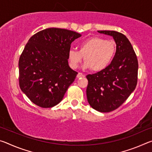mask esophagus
Segmentation results:
<instances>
[{
  "mask_svg": "<svg viewBox=\"0 0 152 152\" xmlns=\"http://www.w3.org/2000/svg\"><path fill=\"white\" fill-rule=\"evenodd\" d=\"M80 77H84V74H83L82 73L79 72L77 75V78H80Z\"/></svg>",
  "mask_w": 152,
  "mask_h": 152,
  "instance_id": "obj_1",
  "label": "esophagus"
}]
</instances>
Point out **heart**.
I'll list each match as a JSON object with an SVG mask.
<instances>
[{"instance_id":"obj_1","label":"heart","mask_w":152,"mask_h":152,"mask_svg":"<svg viewBox=\"0 0 152 152\" xmlns=\"http://www.w3.org/2000/svg\"><path fill=\"white\" fill-rule=\"evenodd\" d=\"M116 43L113 40H106L100 37H92L78 44V50L70 49L68 53L70 66L74 69L83 60L84 68L98 72L109 66L116 53Z\"/></svg>"}]
</instances>
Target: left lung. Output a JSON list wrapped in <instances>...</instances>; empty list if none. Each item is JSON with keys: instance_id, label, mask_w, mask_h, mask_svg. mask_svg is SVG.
<instances>
[{"instance_id": "1", "label": "left lung", "mask_w": 152, "mask_h": 152, "mask_svg": "<svg viewBox=\"0 0 152 152\" xmlns=\"http://www.w3.org/2000/svg\"><path fill=\"white\" fill-rule=\"evenodd\" d=\"M110 35L117 45L115 57L109 66L99 72L88 74L87 100L94 109L109 113L119 108L135 89L138 61L129 39L115 31H98Z\"/></svg>"}]
</instances>
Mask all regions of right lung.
Listing matches in <instances>:
<instances>
[{"label":"right lung","instance_id":"obj_1","mask_svg":"<svg viewBox=\"0 0 152 152\" xmlns=\"http://www.w3.org/2000/svg\"><path fill=\"white\" fill-rule=\"evenodd\" d=\"M81 37L73 31L48 28L28 41L19 60L21 91L35 104L51 108L61 101L78 72L68 65L71 43Z\"/></svg>","mask_w":152,"mask_h":152}]
</instances>
